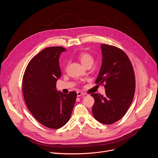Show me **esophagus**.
Listing matches in <instances>:
<instances>
[{
  "label": "esophagus",
  "instance_id": "esophagus-1",
  "mask_svg": "<svg viewBox=\"0 0 158 158\" xmlns=\"http://www.w3.org/2000/svg\"><path fill=\"white\" fill-rule=\"evenodd\" d=\"M86 94L81 91H77V97H81V96H85Z\"/></svg>",
  "mask_w": 158,
  "mask_h": 158
}]
</instances>
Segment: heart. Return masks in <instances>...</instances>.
Masks as SVG:
<instances>
[{
  "instance_id": "heart-1",
  "label": "heart",
  "mask_w": 158,
  "mask_h": 158,
  "mask_svg": "<svg viewBox=\"0 0 158 158\" xmlns=\"http://www.w3.org/2000/svg\"><path fill=\"white\" fill-rule=\"evenodd\" d=\"M78 59L81 64L85 67L88 65H92L94 62L93 56L87 52H80L77 55Z\"/></svg>"
}]
</instances>
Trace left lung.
Here are the masks:
<instances>
[{
  "label": "left lung",
  "instance_id": "8db88e82",
  "mask_svg": "<svg viewBox=\"0 0 158 158\" xmlns=\"http://www.w3.org/2000/svg\"><path fill=\"white\" fill-rule=\"evenodd\" d=\"M102 64L97 84H105V94L93 93L94 118L105 124L119 120L127 112L135 92V77L131 63L122 50L102 44Z\"/></svg>",
  "mask_w": 158,
  "mask_h": 158
}]
</instances>
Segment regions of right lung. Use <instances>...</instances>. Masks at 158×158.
Wrapping results in <instances>:
<instances>
[{"mask_svg": "<svg viewBox=\"0 0 158 158\" xmlns=\"http://www.w3.org/2000/svg\"><path fill=\"white\" fill-rule=\"evenodd\" d=\"M66 50L61 47L44 49L31 59L25 69L22 89L25 103L42 125L59 129L69 121L77 94H64L56 89L61 75L59 57Z\"/></svg>", "mask_w": 158, "mask_h": 158, "instance_id": "obj_1", "label": "right lung"}]
</instances>
